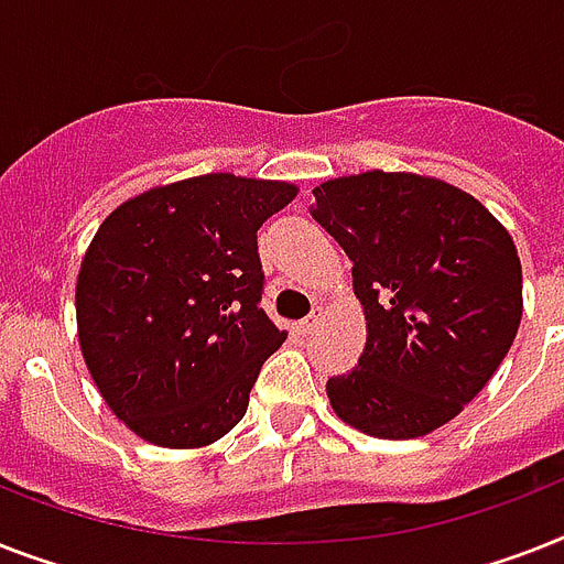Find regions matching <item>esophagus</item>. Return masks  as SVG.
<instances>
[{
  "instance_id": "34e87169",
  "label": "esophagus",
  "mask_w": 564,
  "mask_h": 564,
  "mask_svg": "<svg viewBox=\"0 0 564 564\" xmlns=\"http://www.w3.org/2000/svg\"><path fill=\"white\" fill-rule=\"evenodd\" d=\"M319 319H323V308H319V305H317V308L311 311L308 317L300 319V326H296V328H300V335H311V332H314V328L319 326Z\"/></svg>"
}]
</instances>
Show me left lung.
<instances>
[{
    "mask_svg": "<svg viewBox=\"0 0 564 564\" xmlns=\"http://www.w3.org/2000/svg\"><path fill=\"white\" fill-rule=\"evenodd\" d=\"M311 218L352 261L367 317L358 367L326 384L337 416L378 440L452 422L521 323L510 232L463 188L404 171L328 180L314 188Z\"/></svg>",
    "mask_w": 564,
    "mask_h": 564,
    "instance_id": "obj_1",
    "label": "left lung"
}]
</instances>
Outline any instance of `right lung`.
Returning <instances> with one entry per match:
<instances>
[{"label":"right lung","mask_w":564,"mask_h":564,"mask_svg":"<svg viewBox=\"0 0 564 564\" xmlns=\"http://www.w3.org/2000/svg\"><path fill=\"white\" fill-rule=\"evenodd\" d=\"M296 186L204 174L110 212L80 261L75 311L107 408L148 443L200 448L232 431L279 332L256 232Z\"/></svg>","instance_id":"1"}]
</instances>
